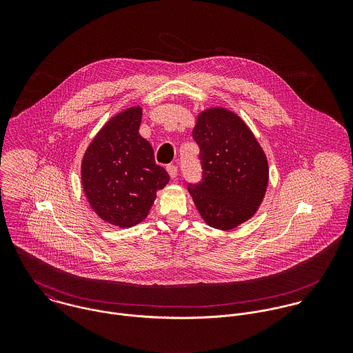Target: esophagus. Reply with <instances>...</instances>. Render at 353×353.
<instances>
[{"mask_svg":"<svg viewBox=\"0 0 353 353\" xmlns=\"http://www.w3.org/2000/svg\"><path fill=\"white\" fill-rule=\"evenodd\" d=\"M167 172H168V175H170V178H176V175H178V167L176 165H168L167 167Z\"/></svg>","mask_w":353,"mask_h":353,"instance_id":"esophagus-1","label":"esophagus"}]
</instances>
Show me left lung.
Masks as SVG:
<instances>
[{
    "label": "left lung",
    "instance_id": "1",
    "mask_svg": "<svg viewBox=\"0 0 353 353\" xmlns=\"http://www.w3.org/2000/svg\"><path fill=\"white\" fill-rule=\"evenodd\" d=\"M193 139L202 182L188 189L203 221L227 231L252 219L266 193L269 165L249 126L235 112L212 107L199 114Z\"/></svg>",
    "mask_w": 353,
    "mask_h": 353
}]
</instances>
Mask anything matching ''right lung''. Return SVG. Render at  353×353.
I'll use <instances>...</instances> for the list:
<instances>
[{
  "label": "right lung",
  "instance_id": "right-lung-1",
  "mask_svg": "<svg viewBox=\"0 0 353 353\" xmlns=\"http://www.w3.org/2000/svg\"><path fill=\"white\" fill-rule=\"evenodd\" d=\"M143 108L114 115L95 136L81 161V183L94 212L112 225L141 223L170 176L154 163L152 145L140 136Z\"/></svg>",
  "mask_w": 353,
  "mask_h": 353
}]
</instances>
